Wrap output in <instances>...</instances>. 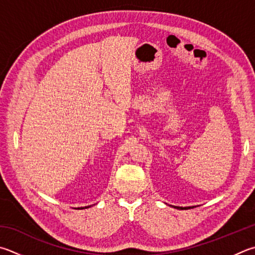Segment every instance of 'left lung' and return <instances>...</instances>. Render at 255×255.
I'll return each instance as SVG.
<instances>
[{
	"label": "left lung",
	"mask_w": 255,
	"mask_h": 255,
	"mask_svg": "<svg viewBox=\"0 0 255 255\" xmlns=\"http://www.w3.org/2000/svg\"><path fill=\"white\" fill-rule=\"evenodd\" d=\"M172 207H175V208H177V210H188V208H191V207H193V206H187V207H182V206H173V205H172Z\"/></svg>",
	"instance_id": "left-lung-1"
}]
</instances>
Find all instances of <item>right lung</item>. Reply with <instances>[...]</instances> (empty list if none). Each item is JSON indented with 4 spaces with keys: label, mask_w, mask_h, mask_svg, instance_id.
<instances>
[{
    "label": "right lung",
    "mask_w": 255,
    "mask_h": 255,
    "mask_svg": "<svg viewBox=\"0 0 255 255\" xmlns=\"http://www.w3.org/2000/svg\"><path fill=\"white\" fill-rule=\"evenodd\" d=\"M89 207H91V205H88L85 207H78V210H83V208H89Z\"/></svg>",
    "instance_id": "right-lung-1"
}]
</instances>
